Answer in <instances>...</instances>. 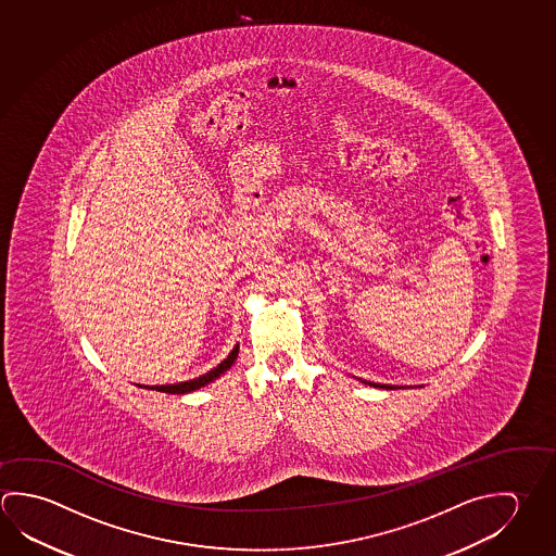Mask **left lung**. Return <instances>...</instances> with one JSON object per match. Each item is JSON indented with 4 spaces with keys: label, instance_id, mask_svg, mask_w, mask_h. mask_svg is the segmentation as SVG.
<instances>
[{
    "label": "left lung",
    "instance_id": "obj_1",
    "mask_svg": "<svg viewBox=\"0 0 556 556\" xmlns=\"http://www.w3.org/2000/svg\"><path fill=\"white\" fill-rule=\"evenodd\" d=\"M361 382H365V384H369V387H375V389H387V390H392V389H400V387H394V384H380V382H369V380H363V379H359Z\"/></svg>",
    "mask_w": 556,
    "mask_h": 556
}]
</instances>
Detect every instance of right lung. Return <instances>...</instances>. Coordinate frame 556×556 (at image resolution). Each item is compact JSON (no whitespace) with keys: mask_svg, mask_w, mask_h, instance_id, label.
<instances>
[{"mask_svg":"<svg viewBox=\"0 0 556 556\" xmlns=\"http://www.w3.org/2000/svg\"><path fill=\"white\" fill-rule=\"evenodd\" d=\"M238 350H240V345L236 343L235 350L228 353V357H226L225 361H220L215 369L208 370V372L197 377V379L186 380V382H176V384H162V387H144V384H138V387H140V389L166 392V394H187V392H195V390L203 389L206 384L215 382L216 379H220L226 370L230 369V367L235 365V361L238 359Z\"/></svg>","mask_w":556,"mask_h":556,"instance_id":"1","label":"right lung"}]
</instances>
